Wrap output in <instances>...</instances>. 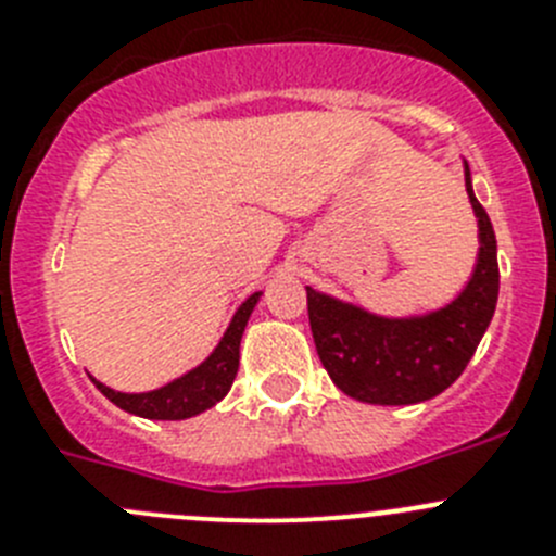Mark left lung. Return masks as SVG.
Segmentation results:
<instances>
[{
	"label": "left lung",
	"mask_w": 556,
	"mask_h": 556,
	"mask_svg": "<svg viewBox=\"0 0 556 556\" xmlns=\"http://www.w3.org/2000/svg\"><path fill=\"white\" fill-rule=\"evenodd\" d=\"M465 189L479 225V253L468 283L445 306L390 317L306 287L308 323L323 367L339 390L362 404L409 406L445 392L468 367L493 320L498 248L488 211L473 194L468 164Z\"/></svg>",
	"instance_id": "obj_1"
}]
</instances>
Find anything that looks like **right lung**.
Returning a JSON list of instances; mask_svg holds the SVG:
<instances>
[{"label":"right lung","mask_w":556,"mask_h":556,"mask_svg":"<svg viewBox=\"0 0 556 556\" xmlns=\"http://www.w3.org/2000/svg\"><path fill=\"white\" fill-rule=\"evenodd\" d=\"M258 301H262V292L250 294L248 301L233 312L228 328L219 337L217 348L198 367L186 370L184 376L172 378L159 390L119 392L97 381L94 376H91V381H94L97 390L111 404H116L119 409L130 412L136 417H147V420H186V417L200 415V412L217 406L228 395L236 370H239V345H242L244 326H248L250 314H253Z\"/></svg>","instance_id":"add662e5"}]
</instances>
